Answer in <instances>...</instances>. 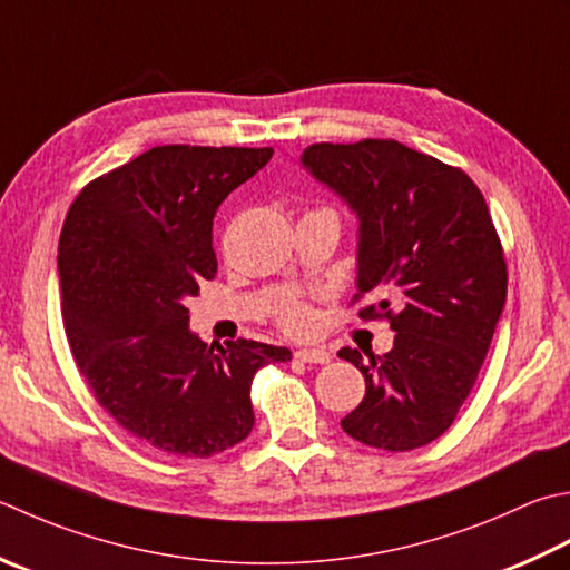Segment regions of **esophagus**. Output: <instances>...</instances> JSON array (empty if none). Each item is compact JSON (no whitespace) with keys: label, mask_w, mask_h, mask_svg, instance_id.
I'll return each instance as SVG.
<instances>
[{"label":"esophagus","mask_w":570,"mask_h":570,"mask_svg":"<svg viewBox=\"0 0 570 570\" xmlns=\"http://www.w3.org/2000/svg\"><path fill=\"white\" fill-rule=\"evenodd\" d=\"M296 358L304 363H331V353L326 348H298Z\"/></svg>","instance_id":"obj_1"}]
</instances>
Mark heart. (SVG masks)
Instances as JSON below:
<instances>
[{"label":"heart","instance_id":"1","mask_svg":"<svg viewBox=\"0 0 570 570\" xmlns=\"http://www.w3.org/2000/svg\"><path fill=\"white\" fill-rule=\"evenodd\" d=\"M316 212H331V209H316ZM278 321H282V326L292 333H306L314 328V308H311L306 301L301 298H288L286 304L278 308Z\"/></svg>","mask_w":570,"mask_h":570}]
</instances>
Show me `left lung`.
<instances>
[{"label":"left lung","instance_id":"8db88e82","mask_svg":"<svg viewBox=\"0 0 570 570\" xmlns=\"http://www.w3.org/2000/svg\"><path fill=\"white\" fill-rule=\"evenodd\" d=\"M306 170L358 217L353 301L395 331L383 355L341 348L365 395L341 428L367 448L407 452L438 440L474 387L507 301V262L479 187L397 140L316 142Z\"/></svg>","mask_w":570,"mask_h":570}]
</instances>
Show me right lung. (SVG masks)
I'll return each mask as SVG.
<instances>
[{"instance_id":"obj_1","label":"right lung","mask_w":570,"mask_h":570,"mask_svg":"<svg viewBox=\"0 0 570 570\" xmlns=\"http://www.w3.org/2000/svg\"><path fill=\"white\" fill-rule=\"evenodd\" d=\"M272 148L160 145L88 183L59 239L61 314L76 365L118 425L177 456H212L254 428L252 381L292 351L207 345L185 301L217 274L212 219Z\"/></svg>"}]
</instances>
